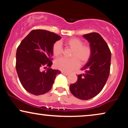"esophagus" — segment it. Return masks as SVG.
Segmentation results:
<instances>
[{
	"mask_svg": "<svg viewBox=\"0 0 128 128\" xmlns=\"http://www.w3.org/2000/svg\"><path fill=\"white\" fill-rule=\"evenodd\" d=\"M61 73H62V74H64V75H65V76H68L69 75V73H68V72H61Z\"/></svg>",
	"mask_w": 128,
	"mask_h": 128,
	"instance_id": "34e87169",
	"label": "esophagus"
}]
</instances>
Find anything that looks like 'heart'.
<instances>
[{"instance_id": "b5f03b06", "label": "heart", "mask_w": 128, "mask_h": 128, "mask_svg": "<svg viewBox=\"0 0 128 128\" xmlns=\"http://www.w3.org/2000/svg\"><path fill=\"white\" fill-rule=\"evenodd\" d=\"M71 49L73 50L72 54V59L61 58L55 61L54 66L56 68L62 72H70L77 69L80 66L86 64L91 57L92 50L88 45H84L82 40L77 38H71L66 41ZM52 54L56 57H58L62 54V45L60 41L54 44L52 46Z\"/></svg>"}]
</instances>
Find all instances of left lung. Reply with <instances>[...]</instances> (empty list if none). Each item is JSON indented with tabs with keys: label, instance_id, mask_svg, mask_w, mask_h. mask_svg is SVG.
<instances>
[{
	"label": "left lung",
	"instance_id": "8db88e82",
	"mask_svg": "<svg viewBox=\"0 0 128 128\" xmlns=\"http://www.w3.org/2000/svg\"><path fill=\"white\" fill-rule=\"evenodd\" d=\"M90 43L91 57L82 68L83 74L77 76V82L70 86L71 93L81 100L94 98L103 89L110 73L111 52L107 43L99 34H87L83 36Z\"/></svg>",
	"mask_w": 128,
	"mask_h": 128
}]
</instances>
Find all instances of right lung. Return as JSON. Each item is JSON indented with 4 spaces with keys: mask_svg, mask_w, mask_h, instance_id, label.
<instances>
[{
    "mask_svg": "<svg viewBox=\"0 0 128 128\" xmlns=\"http://www.w3.org/2000/svg\"><path fill=\"white\" fill-rule=\"evenodd\" d=\"M61 37L46 30H32L17 48L16 69L24 88L38 96L52 88L58 70L51 69L52 46ZM48 66L46 70L42 68Z\"/></svg>",
    "mask_w": 128,
    "mask_h": 128,
    "instance_id": "add662e5",
    "label": "right lung"
}]
</instances>
